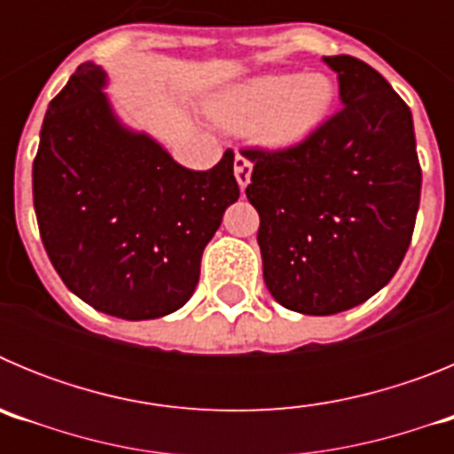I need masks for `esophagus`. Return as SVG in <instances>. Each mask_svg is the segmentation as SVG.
<instances>
[{
  "label": "esophagus",
  "instance_id": "34e87169",
  "mask_svg": "<svg viewBox=\"0 0 454 454\" xmlns=\"http://www.w3.org/2000/svg\"><path fill=\"white\" fill-rule=\"evenodd\" d=\"M234 175H236V182H239L240 191H246V186L250 184V177H252V163H250V159H247V156L236 154Z\"/></svg>",
  "mask_w": 454,
  "mask_h": 454
}]
</instances>
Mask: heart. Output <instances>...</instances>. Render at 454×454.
Wrapping results in <instances>:
<instances>
[{
	"mask_svg": "<svg viewBox=\"0 0 454 454\" xmlns=\"http://www.w3.org/2000/svg\"><path fill=\"white\" fill-rule=\"evenodd\" d=\"M336 83L325 72L262 74L218 92L208 115L230 131H252L259 143L291 150L314 138L330 120Z\"/></svg>",
	"mask_w": 454,
	"mask_h": 454,
	"instance_id": "obj_1",
	"label": "heart"
}]
</instances>
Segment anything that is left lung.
<instances>
[{"label":"left lung","mask_w":454,"mask_h":454,"mask_svg":"<svg viewBox=\"0 0 454 454\" xmlns=\"http://www.w3.org/2000/svg\"><path fill=\"white\" fill-rule=\"evenodd\" d=\"M340 108L291 150H243L259 211L263 282L282 307L332 316L391 282L414 234L420 163L414 120L391 83L355 56H323Z\"/></svg>","instance_id":"8db88e82"}]
</instances>
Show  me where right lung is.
Masks as SVG:
<instances>
[{"label": "right lung", "mask_w": 454, "mask_h": 454, "mask_svg": "<svg viewBox=\"0 0 454 454\" xmlns=\"http://www.w3.org/2000/svg\"><path fill=\"white\" fill-rule=\"evenodd\" d=\"M82 63L47 106L34 161V207L51 266L102 314L152 320L191 300L207 243L239 200L234 152L211 170L179 166L129 129Z\"/></svg>", "instance_id": "add662e5"}]
</instances>
